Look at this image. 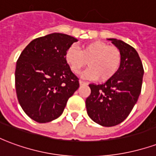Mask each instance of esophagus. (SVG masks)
<instances>
[{
    "instance_id": "esophagus-1",
    "label": "esophagus",
    "mask_w": 156,
    "mask_h": 156,
    "mask_svg": "<svg viewBox=\"0 0 156 156\" xmlns=\"http://www.w3.org/2000/svg\"><path fill=\"white\" fill-rule=\"evenodd\" d=\"M79 84H80V85H86V84H88V83H87V82L79 80Z\"/></svg>"
}]
</instances>
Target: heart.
<instances>
[{
	"instance_id": "obj_1",
	"label": "heart",
	"mask_w": 156,
	"mask_h": 156,
	"mask_svg": "<svg viewBox=\"0 0 156 156\" xmlns=\"http://www.w3.org/2000/svg\"><path fill=\"white\" fill-rule=\"evenodd\" d=\"M64 60L73 73H78L88 65L85 76L90 79L106 81L119 69L122 62L120 51L104 41H95L83 45L80 49L72 45L67 48Z\"/></svg>"
}]
</instances>
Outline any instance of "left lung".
Instances as JSON below:
<instances>
[{
  "label": "left lung",
  "mask_w": 156,
  "mask_h": 156,
  "mask_svg": "<svg viewBox=\"0 0 156 156\" xmlns=\"http://www.w3.org/2000/svg\"><path fill=\"white\" fill-rule=\"evenodd\" d=\"M120 51L119 69L103 84H89L91 94L86 99L89 118L105 127L120 124L128 117L140 94L144 68L140 56L130 45L108 38Z\"/></svg>",
  "instance_id": "left-lung-1"
}]
</instances>
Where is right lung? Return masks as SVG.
Wrapping results in <instances>:
<instances>
[{"label":"right lung","instance_id":"right-lung-1","mask_svg":"<svg viewBox=\"0 0 156 156\" xmlns=\"http://www.w3.org/2000/svg\"><path fill=\"white\" fill-rule=\"evenodd\" d=\"M77 41L55 32L32 40L20 55L15 72L16 95L23 111L36 122L58 119L79 87L64 60L67 48Z\"/></svg>","mask_w":156,"mask_h":156}]
</instances>
